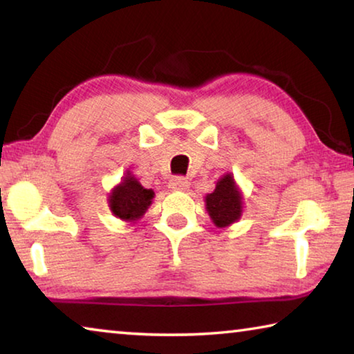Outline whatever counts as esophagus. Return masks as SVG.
Segmentation results:
<instances>
[{"label":"esophagus","mask_w":354,"mask_h":354,"mask_svg":"<svg viewBox=\"0 0 354 354\" xmlns=\"http://www.w3.org/2000/svg\"><path fill=\"white\" fill-rule=\"evenodd\" d=\"M187 187H189L187 179L183 176H175L170 181V189H173V190H185Z\"/></svg>","instance_id":"obj_1"}]
</instances>
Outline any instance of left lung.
Segmentation results:
<instances>
[{"mask_svg":"<svg viewBox=\"0 0 354 354\" xmlns=\"http://www.w3.org/2000/svg\"><path fill=\"white\" fill-rule=\"evenodd\" d=\"M206 209L214 223L220 227L234 223L241 218L242 195L239 194L231 175L221 178L212 194L206 196Z\"/></svg>","mask_w":354,"mask_h":354,"instance_id":"left-lung-1","label":"left lung"}]
</instances>
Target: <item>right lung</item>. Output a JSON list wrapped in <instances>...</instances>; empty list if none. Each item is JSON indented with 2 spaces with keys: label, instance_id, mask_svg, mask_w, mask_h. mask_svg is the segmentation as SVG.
<instances>
[{
  "label": "right lung",
  "instance_id": "1",
  "mask_svg": "<svg viewBox=\"0 0 354 354\" xmlns=\"http://www.w3.org/2000/svg\"><path fill=\"white\" fill-rule=\"evenodd\" d=\"M154 192L142 187V184L134 176H127L123 183L112 190L111 211L122 220L140 218L148 206L151 205Z\"/></svg>",
  "mask_w": 354,
  "mask_h": 354
}]
</instances>
